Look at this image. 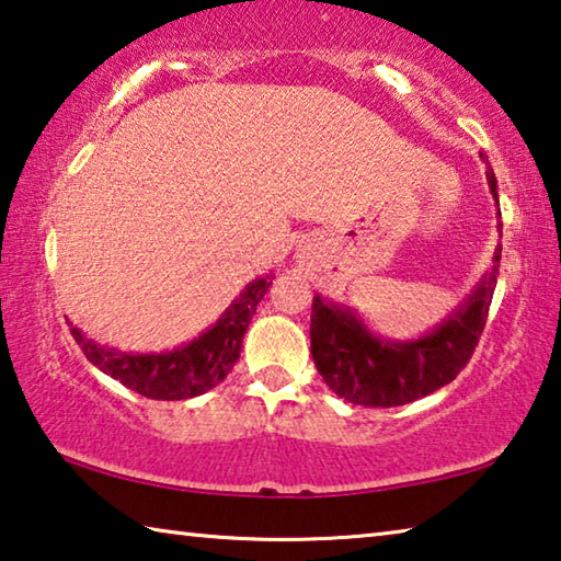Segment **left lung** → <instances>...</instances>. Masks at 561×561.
<instances>
[{
  "label": "left lung",
  "instance_id": "1",
  "mask_svg": "<svg viewBox=\"0 0 561 561\" xmlns=\"http://www.w3.org/2000/svg\"><path fill=\"white\" fill-rule=\"evenodd\" d=\"M488 185L497 201V180L488 170ZM500 205V203H497ZM502 227V225H497ZM495 262L478 287L440 327L413 341H388L371 334L356 311L334 301H311V356L324 383L339 398L366 408L411 403L450 383L468 364L485 329L500 274Z\"/></svg>",
  "mask_w": 561,
  "mask_h": 561
}]
</instances>
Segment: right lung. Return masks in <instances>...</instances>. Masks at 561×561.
<instances>
[{
	"label": "right lung",
	"mask_w": 561,
	"mask_h": 561,
	"mask_svg": "<svg viewBox=\"0 0 561 561\" xmlns=\"http://www.w3.org/2000/svg\"><path fill=\"white\" fill-rule=\"evenodd\" d=\"M270 284L272 274L250 282L210 329L190 344L163 354H126V351L106 348L83 336L69 321L71 336L93 366L130 391L153 401H185L210 391L232 371L240 358L244 331Z\"/></svg>",
	"instance_id": "1"
}]
</instances>
